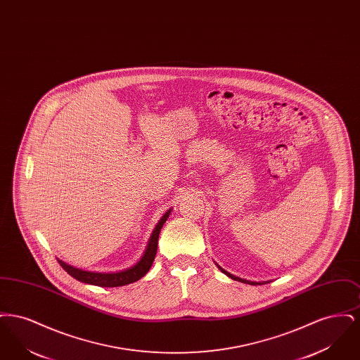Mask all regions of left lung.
<instances>
[{
    "instance_id": "obj_1",
    "label": "left lung",
    "mask_w": 360,
    "mask_h": 360,
    "mask_svg": "<svg viewBox=\"0 0 360 360\" xmlns=\"http://www.w3.org/2000/svg\"><path fill=\"white\" fill-rule=\"evenodd\" d=\"M217 267L223 271L224 274L228 275L231 279H235V281H239V282H243V283H248V285H263V283H269V281H266V282H252V281H247V279H243V278H239V276H235V275L229 274L228 271H225L223 267H220L219 264H217Z\"/></svg>"
}]
</instances>
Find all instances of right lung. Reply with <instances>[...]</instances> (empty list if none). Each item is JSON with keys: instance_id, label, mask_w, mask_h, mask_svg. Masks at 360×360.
Segmentation results:
<instances>
[{"instance_id": "add662e5", "label": "right lung", "mask_w": 360, "mask_h": 360, "mask_svg": "<svg viewBox=\"0 0 360 360\" xmlns=\"http://www.w3.org/2000/svg\"><path fill=\"white\" fill-rule=\"evenodd\" d=\"M170 213H172V209H169L162 216V219L158 221L153 233H151V238L148 240V244H147V248H146L143 257H140V260L132 267L124 269L120 271H113V273H98V271H87V270L74 267L60 259H58V262L68 274L84 283L96 285V286H101V288H117V286H125V285L134 283L150 271V269L154 263L156 251H158V239H159L160 229H162L163 224L167 221Z\"/></svg>"}]
</instances>
